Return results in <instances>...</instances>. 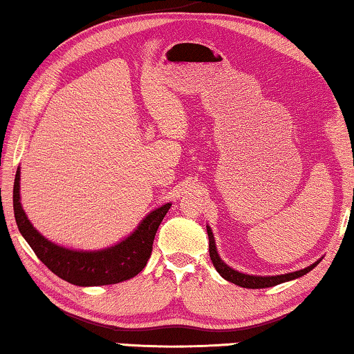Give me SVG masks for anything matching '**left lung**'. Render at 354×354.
I'll return each instance as SVG.
<instances>
[{"label": "left lung", "mask_w": 354, "mask_h": 354, "mask_svg": "<svg viewBox=\"0 0 354 354\" xmlns=\"http://www.w3.org/2000/svg\"><path fill=\"white\" fill-rule=\"evenodd\" d=\"M207 232H208V240H209V257H211V262H213L214 268H216V270H218L219 275L223 277L224 279H227V281L234 283V284H236V286H241V288L262 289V288L277 286V284L291 281V279H295V278H300V277L307 275L310 270H313V268L321 262V259H318L315 263H312V266L302 268V270L291 272V273H284V275H267V277L248 275V273H241L239 270H235V268H232L223 259H221V256H219V252H218V248H216L213 230H211L209 225H207Z\"/></svg>", "instance_id": "1"}]
</instances>
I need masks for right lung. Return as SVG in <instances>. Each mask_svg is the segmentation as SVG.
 <instances>
[{"instance_id":"obj_1","label":"right lung","mask_w":354,"mask_h":354,"mask_svg":"<svg viewBox=\"0 0 354 354\" xmlns=\"http://www.w3.org/2000/svg\"><path fill=\"white\" fill-rule=\"evenodd\" d=\"M12 198L17 227L39 261L57 277L82 288L115 284L138 275L149 261L156 232L171 207V203H165L152 209L138 227L119 243L103 250L84 251L57 245L33 227L20 203V167L15 173Z\"/></svg>"}]
</instances>
